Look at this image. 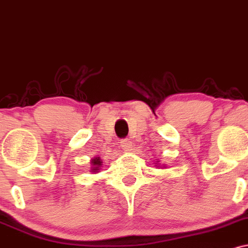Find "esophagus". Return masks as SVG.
Here are the masks:
<instances>
[{"mask_svg": "<svg viewBox=\"0 0 248 248\" xmlns=\"http://www.w3.org/2000/svg\"><path fill=\"white\" fill-rule=\"evenodd\" d=\"M121 146L123 147V150H125V151H130L131 147H132V145H131V141L129 140V139H122Z\"/></svg>", "mask_w": 248, "mask_h": 248, "instance_id": "1", "label": "esophagus"}]
</instances>
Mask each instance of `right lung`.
<instances>
[{"instance_id":"obj_1","label":"right lung","mask_w":248,"mask_h":248,"mask_svg":"<svg viewBox=\"0 0 248 248\" xmlns=\"http://www.w3.org/2000/svg\"><path fill=\"white\" fill-rule=\"evenodd\" d=\"M102 164V162L100 161V160H98L97 158H96L95 160H94V165H97V166H100ZM96 168H97V167H96Z\"/></svg>"}]
</instances>
